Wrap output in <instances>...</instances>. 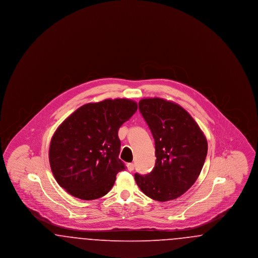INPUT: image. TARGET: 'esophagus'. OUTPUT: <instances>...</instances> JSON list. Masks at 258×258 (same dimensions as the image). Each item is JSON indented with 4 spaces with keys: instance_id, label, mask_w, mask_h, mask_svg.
<instances>
[{
    "instance_id": "obj_1",
    "label": "esophagus",
    "mask_w": 258,
    "mask_h": 258,
    "mask_svg": "<svg viewBox=\"0 0 258 258\" xmlns=\"http://www.w3.org/2000/svg\"><path fill=\"white\" fill-rule=\"evenodd\" d=\"M126 167H127V170L128 171H133L135 169V164L134 163H127L126 164Z\"/></svg>"
}]
</instances>
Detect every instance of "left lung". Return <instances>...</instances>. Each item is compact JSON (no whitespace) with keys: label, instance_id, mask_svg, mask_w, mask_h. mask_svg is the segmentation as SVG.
Masks as SVG:
<instances>
[{"label":"left lung","instance_id":"left-lung-1","mask_svg":"<svg viewBox=\"0 0 258 258\" xmlns=\"http://www.w3.org/2000/svg\"><path fill=\"white\" fill-rule=\"evenodd\" d=\"M139 110L155 139L156 164L147 175H135L148 197L176 199L196 183L207 156V139L194 118L179 104L163 98H143Z\"/></svg>","mask_w":258,"mask_h":258}]
</instances>
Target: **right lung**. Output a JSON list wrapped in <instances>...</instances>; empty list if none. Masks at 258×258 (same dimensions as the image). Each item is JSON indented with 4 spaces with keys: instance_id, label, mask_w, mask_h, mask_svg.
Returning <instances> with one entry per match:
<instances>
[{
    "instance_id": "obj_1",
    "label": "right lung",
    "mask_w": 258,
    "mask_h": 258,
    "mask_svg": "<svg viewBox=\"0 0 258 258\" xmlns=\"http://www.w3.org/2000/svg\"><path fill=\"white\" fill-rule=\"evenodd\" d=\"M137 110L127 98L87 103L69 116L52 136L49 162L57 183L83 200L105 196L118 172L125 169L119 159L118 131Z\"/></svg>"
}]
</instances>
